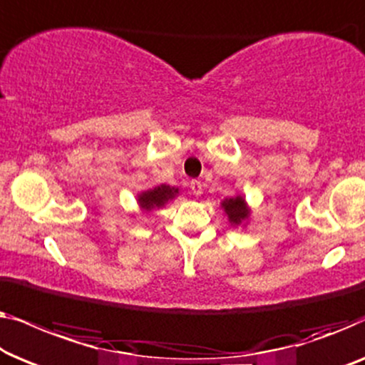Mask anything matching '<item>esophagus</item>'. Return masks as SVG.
Listing matches in <instances>:
<instances>
[{"label":"esophagus","mask_w":365,"mask_h":365,"mask_svg":"<svg viewBox=\"0 0 365 365\" xmlns=\"http://www.w3.org/2000/svg\"><path fill=\"white\" fill-rule=\"evenodd\" d=\"M190 192H192L193 195H202V192H203V185H202V182L200 180H192L190 182Z\"/></svg>","instance_id":"esophagus-1"}]
</instances>
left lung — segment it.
Masks as SVG:
<instances>
[{"label": "left lung", "mask_w": 365, "mask_h": 365, "mask_svg": "<svg viewBox=\"0 0 365 365\" xmlns=\"http://www.w3.org/2000/svg\"><path fill=\"white\" fill-rule=\"evenodd\" d=\"M223 208L228 215L230 222L235 223V225H240L246 217H248V210H246L245 200L241 197L227 198L223 202Z\"/></svg>", "instance_id": "obj_1"}]
</instances>
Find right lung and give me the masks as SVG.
<instances>
[{
	"mask_svg": "<svg viewBox=\"0 0 365 365\" xmlns=\"http://www.w3.org/2000/svg\"><path fill=\"white\" fill-rule=\"evenodd\" d=\"M175 193H178L177 188L168 187V185H160V187H155L153 190H148V192L138 195V203H140V207L145 210L163 207L168 200L173 198Z\"/></svg>",
	"mask_w": 365,
	"mask_h": 365,
	"instance_id": "1",
	"label": "right lung"
}]
</instances>
